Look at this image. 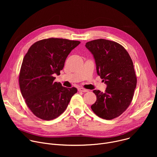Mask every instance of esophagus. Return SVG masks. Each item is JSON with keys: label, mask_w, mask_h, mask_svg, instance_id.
Wrapping results in <instances>:
<instances>
[{"label": "esophagus", "mask_w": 157, "mask_h": 157, "mask_svg": "<svg viewBox=\"0 0 157 157\" xmlns=\"http://www.w3.org/2000/svg\"><path fill=\"white\" fill-rule=\"evenodd\" d=\"M78 91H80V92H83V93H86V92H88V90L86 89H84V88H79L78 89Z\"/></svg>", "instance_id": "1"}]
</instances>
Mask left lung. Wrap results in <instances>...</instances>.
Wrapping results in <instances>:
<instances>
[{
  "label": "left lung",
  "mask_w": 157,
  "mask_h": 157,
  "mask_svg": "<svg viewBox=\"0 0 157 157\" xmlns=\"http://www.w3.org/2000/svg\"><path fill=\"white\" fill-rule=\"evenodd\" d=\"M85 46L94 56L98 75L107 84L104 93L93 91L97 99L91 109L102 119H113L132 101L137 81L133 61L124 47L113 41L101 38Z\"/></svg>",
  "instance_id": "left-lung-1"
}]
</instances>
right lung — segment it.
Masks as SVG:
<instances>
[{
    "label": "right lung",
    "instance_id": "1",
    "mask_svg": "<svg viewBox=\"0 0 157 157\" xmlns=\"http://www.w3.org/2000/svg\"><path fill=\"white\" fill-rule=\"evenodd\" d=\"M81 42L64 38L39 40L25 55L19 74L22 96L37 117L51 121L59 117L77 93L75 87L67 88L54 82L53 74L60 75L70 53Z\"/></svg>",
    "mask_w": 157,
    "mask_h": 157
}]
</instances>
